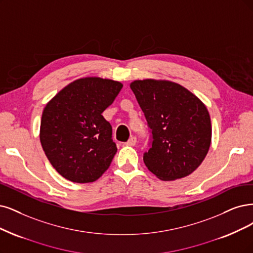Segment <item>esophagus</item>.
<instances>
[{"mask_svg":"<svg viewBox=\"0 0 253 253\" xmlns=\"http://www.w3.org/2000/svg\"><path fill=\"white\" fill-rule=\"evenodd\" d=\"M135 144H136V137H134V136L130 137L128 141L125 143L126 146H135Z\"/></svg>","mask_w":253,"mask_h":253,"instance_id":"34e87169","label":"esophagus"}]
</instances>
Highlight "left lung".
I'll return each instance as SVG.
<instances>
[{
    "label": "left lung",
    "mask_w": 253,
    "mask_h": 253,
    "mask_svg": "<svg viewBox=\"0 0 253 253\" xmlns=\"http://www.w3.org/2000/svg\"><path fill=\"white\" fill-rule=\"evenodd\" d=\"M150 132L143 160L162 180L193 173L207 156L211 141L210 114L203 103L179 84L153 79L130 84Z\"/></svg>",
    "instance_id": "left-lung-1"
}]
</instances>
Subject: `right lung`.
<instances>
[{"instance_id": "obj_1", "label": "right lung", "mask_w": 253, "mask_h": 253, "mask_svg": "<svg viewBox=\"0 0 253 253\" xmlns=\"http://www.w3.org/2000/svg\"><path fill=\"white\" fill-rule=\"evenodd\" d=\"M123 84L88 77L61 89L45 105L41 143L49 162L65 179L77 183L97 180L117 153L112 128L102 116Z\"/></svg>"}]
</instances>
